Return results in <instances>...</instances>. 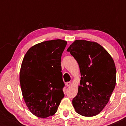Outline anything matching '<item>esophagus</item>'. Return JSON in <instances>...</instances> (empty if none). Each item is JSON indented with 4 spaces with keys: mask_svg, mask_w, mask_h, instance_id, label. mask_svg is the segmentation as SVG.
<instances>
[{
    "mask_svg": "<svg viewBox=\"0 0 126 126\" xmlns=\"http://www.w3.org/2000/svg\"><path fill=\"white\" fill-rule=\"evenodd\" d=\"M66 85L67 87H69V86H70L72 85V82L70 81H69V82H66Z\"/></svg>",
    "mask_w": 126,
    "mask_h": 126,
    "instance_id": "1",
    "label": "esophagus"
}]
</instances>
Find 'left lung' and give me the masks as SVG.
<instances>
[{
	"instance_id": "obj_1",
	"label": "left lung",
	"mask_w": 126,
	"mask_h": 126,
	"mask_svg": "<svg viewBox=\"0 0 126 126\" xmlns=\"http://www.w3.org/2000/svg\"><path fill=\"white\" fill-rule=\"evenodd\" d=\"M79 63L80 85L72 100L77 113L94 116L102 111L109 101L116 85L114 61L100 45L76 40L67 49Z\"/></svg>"
}]
</instances>
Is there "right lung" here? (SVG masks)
<instances>
[{
  "instance_id": "1",
  "label": "right lung",
  "mask_w": 126,
  "mask_h": 126,
  "mask_svg": "<svg viewBox=\"0 0 126 126\" xmlns=\"http://www.w3.org/2000/svg\"><path fill=\"white\" fill-rule=\"evenodd\" d=\"M66 44L61 39L45 41L31 47L23 58L22 95L31 112L39 118L54 115L64 97L61 61Z\"/></svg>"
}]
</instances>
